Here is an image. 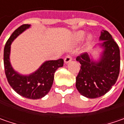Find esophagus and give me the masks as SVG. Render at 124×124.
Listing matches in <instances>:
<instances>
[{
	"label": "esophagus",
	"mask_w": 124,
	"mask_h": 124,
	"mask_svg": "<svg viewBox=\"0 0 124 124\" xmlns=\"http://www.w3.org/2000/svg\"><path fill=\"white\" fill-rule=\"evenodd\" d=\"M72 56H71L70 55H68V56L65 58V59H64L65 63H69V62H70V61H72Z\"/></svg>",
	"instance_id": "34e87169"
}]
</instances>
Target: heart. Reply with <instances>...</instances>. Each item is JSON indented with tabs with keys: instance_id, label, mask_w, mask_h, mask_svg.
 <instances>
[{
	"instance_id": "heart-1",
	"label": "heart",
	"mask_w": 124,
	"mask_h": 124,
	"mask_svg": "<svg viewBox=\"0 0 124 124\" xmlns=\"http://www.w3.org/2000/svg\"><path fill=\"white\" fill-rule=\"evenodd\" d=\"M85 32L83 31H79L76 32L73 36V40L75 43H79L85 37Z\"/></svg>"
}]
</instances>
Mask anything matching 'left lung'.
Returning <instances> with one entry per match:
<instances>
[{
    "label": "left lung",
    "instance_id": "1",
    "mask_svg": "<svg viewBox=\"0 0 124 124\" xmlns=\"http://www.w3.org/2000/svg\"><path fill=\"white\" fill-rule=\"evenodd\" d=\"M103 41L99 45L103 48L101 58L94 61L88 53L77 57L81 69L76 77V88L79 93L89 99L104 95L115 84L120 69V51L111 34L103 30L99 37Z\"/></svg>",
    "mask_w": 124,
    "mask_h": 124
}]
</instances>
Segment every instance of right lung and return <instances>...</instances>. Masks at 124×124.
<instances>
[{
  "label": "right lung",
  "mask_w": 124,
  "mask_h": 124,
  "mask_svg": "<svg viewBox=\"0 0 124 124\" xmlns=\"http://www.w3.org/2000/svg\"><path fill=\"white\" fill-rule=\"evenodd\" d=\"M30 27V25H22L7 40L4 48V68L8 83L15 92L23 97L30 99H38L45 97L50 92L54 81L56 70L63 67V59L47 61L34 72L29 75L19 74L13 69L10 63L9 55L11 44L22 32Z\"/></svg>",
  "instance_id": "add662e5"
}]
</instances>
